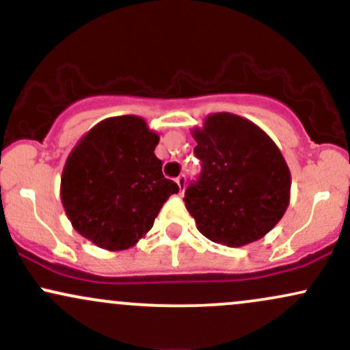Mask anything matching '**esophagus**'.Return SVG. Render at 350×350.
Instances as JSON below:
<instances>
[{
	"label": "esophagus",
	"instance_id": "34e87169",
	"mask_svg": "<svg viewBox=\"0 0 350 350\" xmlns=\"http://www.w3.org/2000/svg\"><path fill=\"white\" fill-rule=\"evenodd\" d=\"M176 183H178V186H179V191L180 192H184V189H186V176L184 174H180L178 179H176Z\"/></svg>",
	"mask_w": 350,
	"mask_h": 350
}]
</instances>
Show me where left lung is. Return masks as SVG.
<instances>
[{
  "label": "left lung",
  "mask_w": 350,
  "mask_h": 350,
  "mask_svg": "<svg viewBox=\"0 0 350 350\" xmlns=\"http://www.w3.org/2000/svg\"><path fill=\"white\" fill-rule=\"evenodd\" d=\"M192 136L202 171L184 202L200 234L227 247L267 235L290 204V167L278 146L262 128L232 113L208 115Z\"/></svg>",
  "instance_id": "left-lung-1"
}]
</instances>
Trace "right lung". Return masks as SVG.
Masks as SVG:
<instances>
[{"label":"right lung","instance_id":"add662e5","mask_svg":"<svg viewBox=\"0 0 350 350\" xmlns=\"http://www.w3.org/2000/svg\"><path fill=\"white\" fill-rule=\"evenodd\" d=\"M159 136L139 116L95 124L72 150L60 178V199L72 227L105 250H124L146 235L179 186L163 176Z\"/></svg>","mask_w":350,"mask_h":350}]
</instances>
